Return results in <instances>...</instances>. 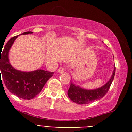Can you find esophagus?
Returning <instances> with one entry per match:
<instances>
[{
	"instance_id": "obj_1",
	"label": "esophagus",
	"mask_w": 132,
	"mask_h": 132,
	"mask_svg": "<svg viewBox=\"0 0 132 132\" xmlns=\"http://www.w3.org/2000/svg\"><path fill=\"white\" fill-rule=\"evenodd\" d=\"M64 71H65V69H64V68H63V67H60L58 69V70H57L58 72H60V73H61V72H64Z\"/></svg>"
}]
</instances>
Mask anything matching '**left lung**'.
I'll return each mask as SVG.
<instances>
[{"label": "left lung", "instance_id": "obj_1", "mask_svg": "<svg viewBox=\"0 0 132 132\" xmlns=\"http://www.w3.org/2000/svg\"><path fill=\"white\" fill-rule=\"evenodd\" d=\"M116 74V66L113 71L112 75L106 84L99 88L93 90H87L79 86L75 85L71 81V85L68 90V95L72 102L78 104H86L97 100L102 99L105 95L111 86Z\"/></svg>", "mask_w": 132, "mask_h": 132}]
</instances>
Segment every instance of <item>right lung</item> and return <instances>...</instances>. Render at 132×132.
I'll return each instance as SVG.
<instances>
[{
    "instance_id": "add662e5",
    "label": "right lung",
    "mask_w": 132,
    "mask_h": 132,
    "mask_svg": "<svg viewBox=\"0 0 132 132\" xmlns=\"http://www.w3.org/2000/svg\"><path fill=\"white\" fill-rule=\"evenodd\" d=\"M33 33L27 31L22 34ZM19 36V35H18ZM18 36L10 38L4 46L0 50V81L2 80L7 89L13 94L23 99H33L38 94L51 77L53 72H49L42 69L23 72L16 70L10 64L9 60V50L12 46Z\"/></svg>"
}]
</instances>
